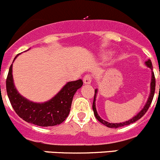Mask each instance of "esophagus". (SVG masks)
<instances>
[{
  "label": "esophagus",
  "instance_id": "1",
  "mask_svg": "<svg viewBox=\"0 0 160 160\" xmlns=\"http://www.w3.org/2000/svg\"><path fill=\"white\" fill-rule=\"evenodd\" d=\"M91 82H92V77H91V75H89V74L85 75V77L83 78V82H84V84L89 85L91 83Z\"/></svg>",
  "mask_w": 160,
  "mask_h": 160
}]
</instances>
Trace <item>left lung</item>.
<instances>
[{
  "mask_svg": "<svg viewBox=\"0 0 160 160\" xmlns=\"http://www.w3.org/2000/svg\"><path fill=\"white\" fill-rule=\"evenodd\" d=\"M145 65L148 67V68H149L150 69L152 70V79H151V84H150V94L149 97L148 98L147 102H146L145 105L144 106L142 109H141V112L137 114L134 117H133L132 118H130V120L126 122H119V123H110L108 122L105 121V120L102 119L100 117V115H98L97 112V108H96V97H97V89H95V95H94V99H93V103H92V110H93L94 112V115L97 118V119L100 122H101L102 124L105 125L106 127H109V128H118V127H124V126H127V125H130L131 123L135 122L136 121L139 120L144 114L147 112L148 109L149 108V106L151 104L152 101L153 97H154V93H155V89H156V79H155V75H154V72L152 71V61L151 60H148L147 61L145 62Z\"/></svg>",
  "mask_w": 160,
  "mask_h": 160,
  "instance_id": "8db88e82",
  "label": "left lung"
}]
</instances>
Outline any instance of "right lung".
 <instances>
[{
	"label": "right lung",
	"mask_w": 160,
	"mask_h": 160,
	"mask_svg": "<svg viewBox=\"0 0 160 160\" xmlns=\"http://www.w3.org/2000/svg\"><path fill=\"white\" fill-rule=\"evenodd\" d=\"M18 56L15 57L14 60ZM13 60V61H14ZM82 79L68 82L56 96L44 103H35L19 94L13 82L12 64L6 79V89L11 104L24 121L39 127H53L63 122L71 111L76 91L82 86Z\"/></svg>",
	"instance_id": "add662e5"
}]
</instances>
